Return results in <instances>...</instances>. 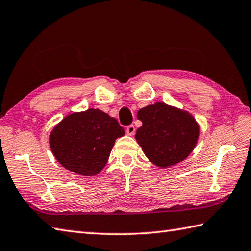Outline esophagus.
Segmentation results:
<instances>
[{
	"label": "esophagus",
	"instance_id": "esophagus-1",
	"mask_svg": "<svg viewBox=\"0 0 251 251\" xmlns=\"http://www.w3.org/2000/svg\"><path fill=\"white\" fill-rule=\"evenodd\" d=\"M126 134L127 135H133L135 133V126H133V125H130V126H126Z\"/></svg>",
	"mask_w": 251,
	"mask_h": 251
}]
</instances>
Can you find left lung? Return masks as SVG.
Instances as JSON below:
<instances>
[{"instance_id": "obj_1", "label": "left lung", "mask_w": 251, "mask_h": 251, "mask_svg": "<svg viewBox=\"0 0 251 251\" xmlns=\"http://www.w3.org/2000/svg\"><path fill=\"white\" fill-rule=\"evenodd\" d=\"M142 126L135 139L145 156L160 168H168L186 159L199 135L196 120L187 111L165 103L146 106L137 112Z\"/></svg>"}]
</instances>
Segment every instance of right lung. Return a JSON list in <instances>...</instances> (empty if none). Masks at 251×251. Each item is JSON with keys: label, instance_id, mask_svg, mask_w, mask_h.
Masks as SVG:
<instances>
[{"label": "right lung", "instance_id": "1", "mask_svg": "<svg viewBox=\"0 0 251 251\" xmlns=\"http://www.w3.org/2000/svg\"><path fill=\"white\" fill-rule=\"evenodd\" d=\"M125 135L118 121L90 108L66 117L50 135V146L64 168L81 176H95L108 161L116 139Z\"/></svg>", "mask_w": 251, "mask_h": 251}]
</instances>
